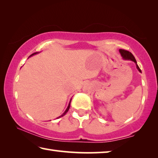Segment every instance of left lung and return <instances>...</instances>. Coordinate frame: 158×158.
<instances>
[{"instance_id":"1","label":"left lung","mask_w":158,"mask_h":158,"mask_svg":"<svg viewBox=\"0 0 158 158\" xmlns=\"http://www.w3.org/2000/svg\"><path fill=\"white\" fill-rule=\"evenodd\" d=\"M119 51L120 54H121V55H122L123 59H125V60H131V61H134L135 63L136 67L137 68V70H138L140 72V73H142L141 70L139 69V66L137 64V61H136L135 59L134 56L133 55V54H132L131 52H128L127 50H123V49H119Z\"/></svg>"}]
</instances>
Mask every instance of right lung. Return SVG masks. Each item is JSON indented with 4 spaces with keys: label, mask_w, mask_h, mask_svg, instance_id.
Instances as JSON below:
<instances>
[{
    "label": "right lung",
    "mask_w": 158,
    "mask_h": 158,
    "mask_svg": "<svg viewBox=\"0 0 158 158\" xmlns=\"http://www.w3.org/2000/svg\"><path fill=\"white\" fill-rule=\"evenodd\" d=\"M39 52H34V53H33L32 54H31V55L29 56V57H30V56H33V55H34V54H38ZM70 102H71V100H70V103H69V104H68V106L67 107V108H66V110H65V112L64 113H63L61 115H60L59 117H57V118H60V117H63V116H64L65 114H66V113L68 111V110H69V108H70Z\"/></svg>",
    "instance_id": "1"
}]
</instances>
